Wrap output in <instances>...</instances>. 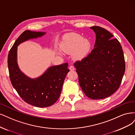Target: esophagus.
Segmentation results:
<instances>
[{"mask_svg": "<svg viewBox=\"0 0 135 135\" xmlns=\"http://www.w3.org/2000/svg\"><path fill=\"white\" fill-rule=\"evenodd\" d=\"M69 70H70V71H74L75 69V67H74L73 66H69Z\"/></svg>", "mask_w": 135, "mask_h": 135, "instance_id": "esophagus-1", "label": "esophagus"}]
</instances>
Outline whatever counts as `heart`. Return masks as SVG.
I'll list each match as a JSON object with an SVG mask.
<instances>
[{"instance_id":"1","label":"heart","mask_w":135,"mask_h":135,"mask_svg":"<svg viewBox=\"0 0 135 135\" xmlns=\"http://www.w3.org/2000/svg\"><path fill=\"white\" fill-rule=\"evenodd\" d=\"M91 43L81 35L75 33L66 34L60 44V49L67 54L73 53V57L81 60L88 55L91 50Z\"/></svg>"}]
</instances>
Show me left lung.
Returning a JSON list of instances; mask_svg holds the SVG:
<instances>
[{
    "mask_svg": "<svg viewBox=\"0 0 135 135\" xmlns=\"http://www.w3.org/2000/svg\"><path fill=\"white\" fill-rule=\"evenodd\" d=\"M96 35L94 48L74 66L81 88L88 98L97 100L110 96L118 89L125 72L122 48L113 35L99 26L90 27Z\"/></svg>",
    "mask_w": 135,
    "mask_h": 135,
    "instance_id": "obj_1",
    "label": "left lung"
}]
</instances>
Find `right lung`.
<instances>
[{
  "label": "right lung",
  "mask_w": 135,
  "mask_h": 135,
  "mask_svg": "<svg viewBox=\"0 0 135 135\" xmlns=\"http://www.w3.org/2000/svg\"><path fill=\"white\" fill-rule=\"evenodd\" d=\"M45 32L25 31L17 39L8 55L9 77L20 97L29 104L37 107H47L54 104L60 97L63 84L69 71L68 63L51 66L36 79H31L21 72L17 61V46L29 39L44 35Z\"/></svg>",
  "instance_id": "1"
}]
</instances>
